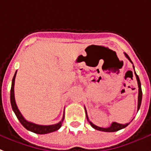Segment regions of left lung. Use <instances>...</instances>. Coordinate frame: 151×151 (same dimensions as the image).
I'll use <instances>...</instances> for the list:
<instances>
[{"label":"left lung","instance_id":"obj_1","mask_svg":"<svg viewBox=\"0 0 151 151\" xmlns=\"http://www.w3.org/2000/svg\"><path fill=\"white\" fill-rule=\"evenodd\" d=\"M125 54V56L126 58L128 59V60L132 63V60H131V58H129V56L127 55L126 53H124ZM133 67H134V65H133ZM134 74H135V77H136L137 81H138V86H139V96H138V111H139V109L140 108V105H141V102H142V88H141V83H140V80L139 78V76L137 75L136 73H135V71H134ZM86 117H87V119H88V121L89 122V124L93 127L94 129L98 130V131H101V132H117V131H119V130H121L124 127H126L127 125L129 124H118L116 122H113L112 124H111V126L109 127H106V128H104V127H100L96 126L95 124H93L91 121H89V119L88 118V116H87V112H86Z\"/></svg>","mask_w":151,"mask_h":151}]
</instances>
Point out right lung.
Segmentation results:
<instances>
[{
	"label": "right lung",
	"mask_w": 151,
	"mask_h": 151,
	"mask_svg": "<svg viewBox=\"0 0 151 151\" xmlns=\"http://www.w3.org/2000/svg\"><path fill=\"white\" fill-rule=\"evenodd\" d=\"M16 75H17V71L14 74V77L12 78V87L11 91H10V101H11V105L12 108V110L16 114L17 119H19V121L20 122V124L24 127L25 128L30 132H34L36 134H47V133H50V132H55L60 128L62 127V124H63V119H64V116L62 119V121L59 123H58L56 124H53V125H39V124H35L32 122H28L27 120L24 118V116H22V114L20 113V111L17 108V104H16V101H15V96H14V85H15V78H16Z\"/></svg>",
	"instance_id": "add662e5"
}]
</instances>
